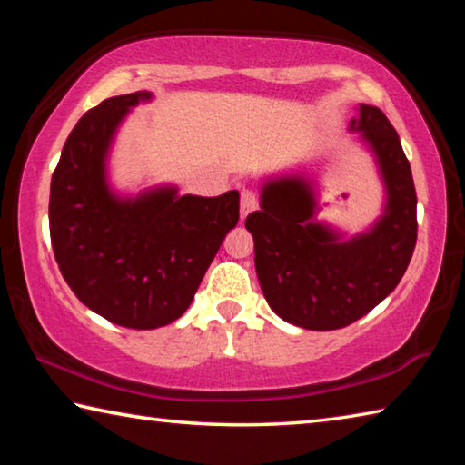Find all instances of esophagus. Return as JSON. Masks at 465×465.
Here are the masks:
<instances>
[{"label":"esophagus","instance_id":"esophagus-1","mask_svg":"<svg viewBox=\"0 0 465 465\" xmlns=\"http://www.w3.org/2000/svg\"><path fill=\"white\" fill-rule=\"evenodd\" d=\"M258 207V199H256V193L252 191V188H243L242 191V201H240V211H242V217H246L248 213H252Z\"/></svg>","mask_w":465,"mask_h":465}]
</instances>
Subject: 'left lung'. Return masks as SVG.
Masks as SVG:
<instances>
[{"label": "left lung", "mask_w": 465, "mask_h": 465, "mask_svg": "<svg viewBox=\"0 0 465 465\" xmlns=\"http://www.w3.org/2000/svg\"><path fill=\"white\" fill-rule=\"evenodd\" d=\"M351 131L371 147L385 186L383 215L371 230L344 240L316 222L305 176L264 183L261 211L246 217L266 302L305 330H338L363 318L396 289L416 246L414 180L396 129L380 108L361 104Z\"/></svg>", "instance_id": "1"}]
</instances>
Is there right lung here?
I'll use <instances>...</instances> for the list:
<instances>
[{
    "mask_svg": "<svg viewBox=\"0 0 465 465\" xmlns=\"http://www.w3.org/2000/svg\"><path fill=\"white\" fill-rule=\"evenodd\" d=\"M152 92L114 96L88 110L63 145L51 178L54 261L84 305L113 324L153 330L188 310L227 232L240 219V193L178 196L149 188L119 196L108 184L114 133Z\"/></svg>",
    "mask_w": 465,
    "mask_h": 465,
    "instance_id": "obj_1",
    "label": "right lung"
}]
</instances>
